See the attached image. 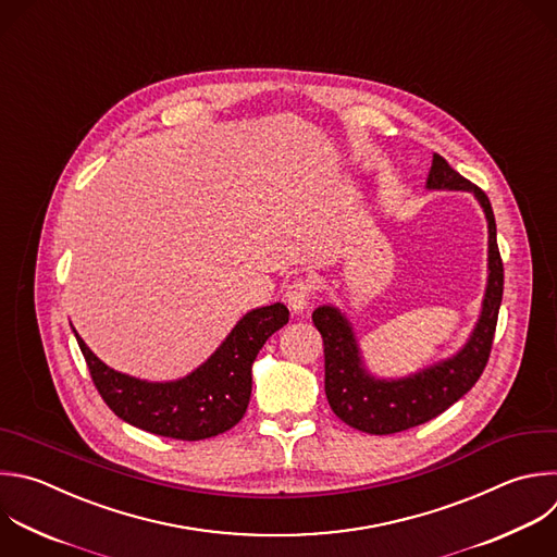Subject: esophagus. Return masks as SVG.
<instances>
[{
  "instance_id": "esophagus-1",
  "label": "esophagus",
  "mask_w": 557,
  "mask_h": 557,
  "mask_svg": "<svg viewBox=\"0 0 557 557\" xmlns=\"http://www.w3.org/2000/svg\"><path fill=\"white\" fill-rule=\"evenodd\" d=\"M310 295H312L310 284L304 282V280H295V282H290V284L286 286L284 299H286L288 308L299 314V312H304V310L310 306Z\"/></svg>"
}]
</instances>
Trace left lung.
Returning a JSON list of instances; mask_svg holds the SVG:
<instances>
[{"label": "left lung", "instance_id": "left-lung-1", "mask_svg": "<svg viewBox=\"0 0 557 557\" xmlns=\"http://www.w3.org/2000/svg\"><path fill=\"white\" fill-rule=\"evenodd\" d=\"M426 190L470 193L487 221V282L479 319L466 343L453 356L409 376L381 379L367 369L351 321L341 308L323 304L312 312L323 336L327 403L338 420L369 435H392L420 426L453 407L481 379L494 341L503 301V262L490 199L437 152H433Z\"/></svg>", "mask_w": 557, "mask_h": 557}]
</instances>
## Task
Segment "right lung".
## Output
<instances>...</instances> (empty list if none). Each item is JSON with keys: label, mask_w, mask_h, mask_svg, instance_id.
Wrapping results in <instances>:
<instances>
[{"label": "right lung", "mask_w": 557, "mask_h": 557, "mask_svg": "<svg viewBox=\"0 0 557 557\" xmlns=\"http://www.w3.org/2000/svg\"><path fill=\"white\" fill-rule=\"evenodd\" d=\"M288 323L284 304L243 314L214 354L176 381H141L104 364L76 334L94 385L126 424L161 437L199 442L236 426L251 398V367L267 338Z\"/></svg>", "instance_id": "1"}]
</instances>
